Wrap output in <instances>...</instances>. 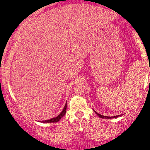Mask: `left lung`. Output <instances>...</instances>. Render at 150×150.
I'll use <instances>...</instances> for the list:
<instances>
[{
  "label": "left lung",
  "instance_id": "1",
  "mask_svg": "<svg viewBox=\"0 0 150 150\" xmlns=\"http://www.w3.org/2000/svg\"><path fill=\"white\" fill-rule=\"evenodd\" d=\"M95 113H96V114H97V115L99 116V117H101V118H106V119L115 118V117H118V116H120V115H117V116H112V117H108V116H104V115H100V114H98L96 111H95Z\"/></svg>",
  "mask_w": 150,
  "mask_h": 150
}]
</instances>
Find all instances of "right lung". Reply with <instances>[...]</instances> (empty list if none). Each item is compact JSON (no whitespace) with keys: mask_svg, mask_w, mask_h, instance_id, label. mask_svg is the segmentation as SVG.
<instances>
[{"mask_svg":"<svg viewBox=\"0 0 150 150\" xmlns=\"http://www.w3.org/2000/svg\"><path fill=\"white\" fill-rule=\"evenodd\" d=\"M66 110H67V102H66L65 106H64V109H63L62 112L60 113V114L59 115L57 116V117H54V118H51V119H50V120H43V121H42V122H59V121L60 119H61L62 117H64V115H65Z\"/></svg>","mask_w":150,"mask_h":150,"instance_id":"1","label":"right lung"}]
</instances>
